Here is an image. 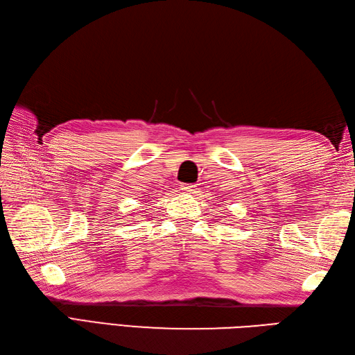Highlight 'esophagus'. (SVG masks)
<instances>
[{"label":"esophagus","instance_id":"34e87169","mask_svg":"<svg viewBox=\"0 0 355 355\" xmlns=\"http://www.w3.org/2000/svg\"><path fill=\"white\" fill-rule=\"evenodd\" d=\"M196 184H182V191L183 192H192V191H196Z\"/></svg>","mask_w":355,"mask_h":355}]
</instances>
